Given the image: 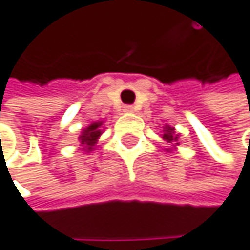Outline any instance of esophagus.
I'll return each instance as SVG.
<instances>
[{"mask_svg": "<svg viewBox=\"0 0 250 250\" xmlns=\"http://www.w3.org/2000/svg\"><path fill=\"white\" fill-rule=\"evenodd\" d=\"M124 111H126V113H134L135 107H132V105H124Z\"/></svg>", "mask_w": 250, "mask_h": 250, "instance_id": "esophagus-1", "label": "esophagus"}]
</instances>
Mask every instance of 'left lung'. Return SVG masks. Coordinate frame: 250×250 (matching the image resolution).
Segmentation results:
<instances>
[{"label":"left lung","mask_w":250,"mask_h":250,"mask_svg":"<svg viewBox=\"0 0 250 250\" xmlns=\"http://www.w3.org/2000/svg\"><path fill=\"white\" fill-rule=\"evenodd\" d=\"M161 137H162V140H164V142L168 145V147L166 149L167 152H170V153H171V152H174V150L177 149L180 134H179V132H176V129H174L171 125L166 124L164 126H162V134H161Z\"/></svg>","instance_id":"left-lung-1"}]
</instances>
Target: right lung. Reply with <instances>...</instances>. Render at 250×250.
<instances>
[{
  "label": "right lung",
  "instance_id": "obj_1",
  "mask_svg": "<svg viewBox=\"0 0 250 250\" xmlns=\"http://www.w3.org/2000/svg\"><path fill=\"white\" fill-rule=\"evenodd\" d=\"M104 128H103V121H97L89 124L86 128H83L79 134V140H80V146L83 147V152L89 153L95 149L100 137L103 134Z\"/></svg>",
  "mask_w": 250,
  "mask_h": 250
}]
</instances>
